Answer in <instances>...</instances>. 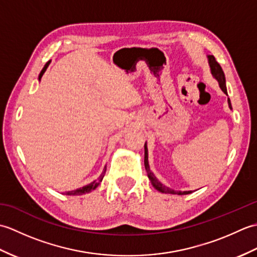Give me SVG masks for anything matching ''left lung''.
Returning <instances> with one entry per match:
<instances>
[{
    "label": "left lung",
    "instance_id": "left-lung-1",
    "mask_svg": "<svg viewBox=\"0 0 257 257\" xmlns=\"http://www.w3.org/2000/svg\"><path fill=\"white\" fill-rule=\"evenodd\" d=\"M209 58V65H210V68H211V73L213 75V77H214L217 81H219V85H220V88L222 89V91L224 92L225 95H227V90H226V85H225V76L224 73H223V69L220 66V64L216 62L215 57L213 55H209L207 56ZM228 102V107L232 109V105H231V100L230 98L227 99ZM145 168H146V171L148 173V178L151 181L152 185L158 190L160 191L162 193H169V194H178V195H183V194H190L192 193V191H174L170 188L166 187V185H163L159 180H158L155 174L150 171V167H149V162H148V148H147V144H145Z\"/></svg>",
    "mask_w": 257,
    "mask_h": 257
}]
</instances>
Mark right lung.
<instances>
[{
  "instance_id": "obj_1",
  "label": "right lung",
  "mask_w": 257,
  "mask_h": 257,
  "mask_svg": "<svg viewBox=\"0 0 257 257\" xmlns=\"http://www.w3.org/2000/svg\"><path fill=\"white\" fill-rule=\"evenodd\" d=\"M50 63H51V61L47 62V63L45 64V66L43 67L40 76H38V79H40V80H41V78H42L43 74L45 73V70H46V68L48 67V65H50ZM105 173H106V167H105V169H103V171H102V173L100 174V177L98 178V179L96 180V181L91 182V183H89V184H87V185H85V187L79 188V189H77V190L68 191V192H64V194H66V195H81V194H85V193H89L90 191L95 190V189L98 187V185H99V183L102 181V179H103V176H105Z\"/></svg>"
}]
</instances>
